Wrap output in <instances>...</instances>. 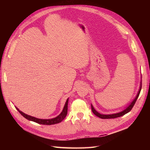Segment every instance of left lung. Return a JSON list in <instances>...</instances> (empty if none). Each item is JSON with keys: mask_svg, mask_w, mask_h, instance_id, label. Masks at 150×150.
<instances>
[{"mask_svg": "<svg viewBox=\"0 0 150 150\" xmlns=\"http://www.w3.org/2000/svg\"><path fill=\"white\" fill-rule=\"evenodd\" d=\"M141 89H142V81H141V84H140V87H139V91L137 95V96H136V98L134 99V100L131 102V103L129 104V105L127 107L125 110H124L122 111H121L120 112H117V113H115V114H111V115H102V114H100V113H99L98 111H96V110H94V107L93 106V105L91 104V110H92V111L94 113V114L96 115V116L100 117V118L101 119H111V118H116V117H120V116H123L125 115H126V113L129 112L131 110H132L133 107L134 106V104L136 103V101H137V99L139 96V93H140V91H141Z\"/></svg>", "mask_w": 150, "mask_h": 150, "instance_id": "left-lung-1", "label": "left lung"}]
</instances>
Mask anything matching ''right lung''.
Masks as SVG:
<instances>
[{
  "mask_svg": "<svg viewBox=\"0 0 150 150\" xmlns=\"http://www.w3.org/2000/svg\"><path fill=\"white\" fill-rule=\"evenodd\" d=\"M68 101H69V99H67L66 100V102L65 103V105L64 106V108L62 111V112H61V114L59 115H58L57 117H54V118H52V119H48V120H43V119H39V118H36L35 117L31 116L29 115H28L25 114L23 112H22L21 111H20L19 109H18L17 107L16 109L17 110L19 111L21 115L23 116L25 118H26L27 120H28L29 121H32L37 122V123L40 124V125H54V124H57L59 123V122H61L63 120H64L67 114V104H68Z\"/></svg>",
  "mask_w": 150,
  "mask_h": 150,
  "instance_id": "right-lung-1",
  "label": "right lung"
}]
</instances>
